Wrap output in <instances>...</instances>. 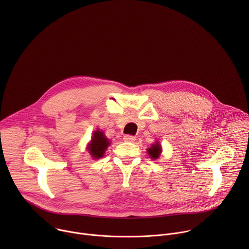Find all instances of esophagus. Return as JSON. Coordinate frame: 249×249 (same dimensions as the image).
<instances>
[{
    "label": "esophagus",
    "mask_w": 249,
    "mask_h": 249,
    "mask_svg": "<svg viewBox=\"0 0 249 249\" xmlns=\"http://www.w3.org/2000/svg\"><path fill=\"white\" fill-rule=\"evenodd\" d=\"M123 139L125 142H135L136 141V137L132 136V135H125Z\"/></svg>",
    "instance_id": "1"
}]
</instances>
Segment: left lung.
Instances as JSON below:
<instances>
[{"label":"left lung","instance_id":"left-lung-1","mask_svg":"<svg viewBox=\"0 0 249 249\" xmlns=\"http://www.w3.org/2000/svg\"><path fill=\"white\" fill-rule=\"evenodd\" d=\"M147 152H148L149 157H150L151 159L157 160V159L160 157V155L161 154V146L160 145V143L157 141L155 144L152 145L151 148H149V149L147 150Z\"/></svg>","mask_w":249,"mask_h":249}]
</instances>
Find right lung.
Instances as JSON below:
<instances>
[{
    "label": "right lung",
    "instance_id": "1",
    "mask_svg": "<svg viewBox=\"0 0 249 249\" xmlns=\"http://www.w3.org/2000/svg\"><path fill=\"white\" fill-rule=\"evenodd\" d=\"M110 145L109 140L105 137L102 131L96 130L92 134L90 143L88 146V150L93 159H100L103 157L105 150Z\"/></svg>",
    "mask_w": 249,
    "mask_h": 249
}]
</instances>
